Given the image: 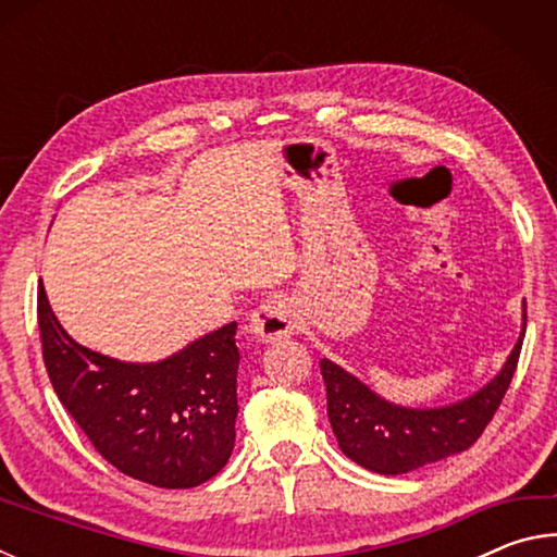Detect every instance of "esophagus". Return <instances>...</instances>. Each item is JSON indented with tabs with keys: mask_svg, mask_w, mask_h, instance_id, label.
<instances>
[{
	"mask_svg": "<svg viewBox=\"0 0 557 557\" xmlns=\"http://www.w3.org/2000/svg\"><path fill=\"white\" fill-rule=\"evenodd\" d=\"M250 332L258 342H280L297 332V312L285 297H272L250 314Z\"/></svg>",
	"mask_w": 557,
	"mask_h": 557,
	"instance_id": "34e87169",
	"label": "esophagus"
}]
</instances>
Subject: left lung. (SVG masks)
<instances>
[{
    "label": "left lung",
    "instance_id": "obj_1",
    "mask_svg": "<svg viewBox=\"0 0 557 557\" xmlns=\"http://www.w3.org/2000/svg\"><path fill=\"white\" fill-rule=\"evenodd\" d=\"M523 334L496 379L471 398L435 410H410L385 403L336 363L322 358L319 369L326 385V414L348 459L379 474H405L469 449L482 437L504 395L521 356Z\"/></svg>",
    "mask_w": 557,
    "mask_h": 557
}]
</instances>
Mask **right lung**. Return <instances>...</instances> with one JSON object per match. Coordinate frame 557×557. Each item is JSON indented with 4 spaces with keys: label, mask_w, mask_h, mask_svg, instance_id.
Segmentation results:
<instances>
[{
    "label": "right lung",
    "mask_w": 557,
    "mask_h": 557,
    "mask_svg": "<svg viewBox=\"0 0 557 557\" xmlns=\"http://www.w3.org/2000/svg\"><path fill=\"white\" fill-rule=\"evenodd\" d=\"M44 363L55 395L102 459L137 482L191 488L235 442L240 354L231 322L159 363H122L75 344L39 287Z\"/></svg>",
    "instance_id": "right-lung-1"
}]
</instances>
